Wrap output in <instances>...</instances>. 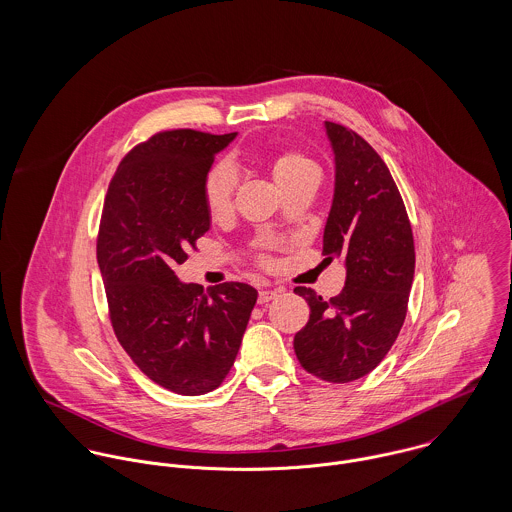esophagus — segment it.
I'll list each match as a JSON object with an SVG mask.
<instances>
[{"label": "esophagus", "mask_w": 512, "mask_h": 512, "mask_svg": "<svg viewBox=\"0 0 512 512\" xmlns=\"http://www.w3.org/2000/svg\"><path fill=\"white\" fill-rule=\"evenodd\" d=\"M282 292V290H260L258 292V303H268V301H272L274 297H278V293Z\"/></svg>", "instance_id": "esophagus-1"}]
</instances>
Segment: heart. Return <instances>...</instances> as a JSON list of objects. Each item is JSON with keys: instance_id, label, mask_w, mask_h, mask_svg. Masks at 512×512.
Wrapping results in <instances>:
<instances>
[{"instance_id": "1", "label": "heart", "mask_w": 512, "mask_h": 512, "mask_svg": "<svg viewBox=\"0 0 512 512\" xmlns=\"http://www.w3.org/2000/svg\"><path fill=\"white\" fill-rule=\"evenodd\" d=\"M264 161L268 163L278 185L286 183L292 175L305 167H315L305 155L297 151H272L264 155ZM232 193L234 173L224 163L213 165L203 181V203L213 219H222L230 211Z\"/></svg>"}]
</instances>
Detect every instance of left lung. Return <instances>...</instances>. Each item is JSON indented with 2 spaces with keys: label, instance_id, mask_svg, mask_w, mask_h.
I'll list each match as a JSON object with an SVG mask.
<instances>
[{
  "label": "left lung",
  "instance_id": "obj_1",
  "mask_svg": "<svg viewBox=\"0 0 512 512\" xmlns=\"http://www.w3.org/2000/svg\"><path fill=\"white\" fill-rule=\"evenodd\" d=\"M335 153V195L323 232L325 260L347 268L331 299L295 288L311 313L293 349L309 374L345 384L368 374L394 345L408 309L416 252L400 191L382 157L357 132L325 122Z\"/></svg>",
  "mask_w": 512,
  "mask_h": 512
}]
</instances>
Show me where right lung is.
I'll return each mask as SVG.
<instances>
[{
  "instance_id": "add662e5",
  "label": "right lung",
  "mask_w": 512,
  "mask_h": 512,
  "mask_svg": "<svg viewBox=\"0 0 512 512\" xmlns=\"http://www.w3.org/2000/svg\"><path fill=\"white\" fill-rule=\"evenodd\" d=\"M234 138L197 130L151 136L120 161L102 207L96 258L114 333L147 378L183 396L219 388L258 297L240 282L205 295L173 272L211 226L203 181Z\"/></svg>"
}]
</instances>
